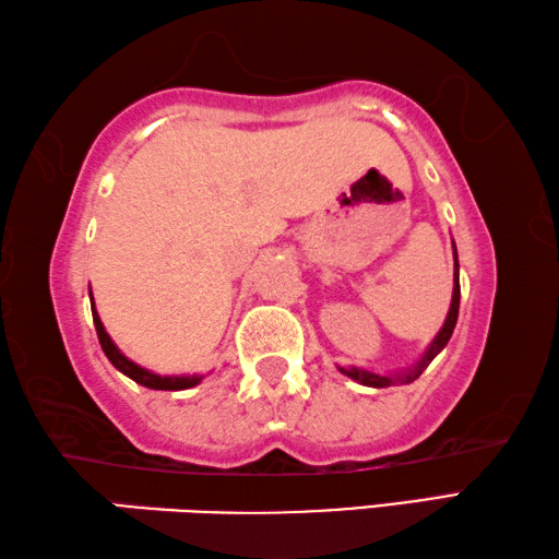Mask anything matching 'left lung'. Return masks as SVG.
I'll return each mask as SVG.
<instances>
[{"label": "left lung", "instance_id": "obj_1", "mask_svg": "<svg viewBox=\"0 0 559 559\" xmlns=\"http://www.w3.org/2000/svg\"><path fill=\"white\" fill-rule=\"evenodd\" d=\"M459 297H462V289H459V260H456V248H454V292H452V307H449V314H447V321L444 326L439 329V334L435 336L432 344H429V348L425 350V356L417 360V364L413 368L403 370V373H395V376H380V373H373V370H364V368H338L341 373L354 378L356 383L360 385H368V388H388L393 383H413V380H417L419 376H423V370L432 364L435 356L442 350L449 338H452L454 334V326H456V317H459Z\"/></svg>", "mask_w": 559, "mask_h": 559}]
</instances>
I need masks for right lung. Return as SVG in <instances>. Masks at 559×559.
Wrapping results in <instances>:
<instances>
[{"label": "right lung", "instance_id": "right-lung-1", "mask_svg": "<svg viewBox=\"0 0 559 559\" xmlns=\"http://www.w3.org/2000/svg\"><path fill=\"white\" fill-rule=\"evenodd\" d=\"M91 307H93V321H95V331H97V338H100V346L105 350V356L110 364L124 373L127 378H132L134 383H140L144 388H152V390H186V388H193L199 385L203 376H156L152 370H146L142 366L132 364L130 358H127L120 348L112 344V338L107 336V331L103 326L100 317H97L95 311V301L91 299Z\"/></svg>", "mask_w": 559, "mask_h": 559}]
</instances>
